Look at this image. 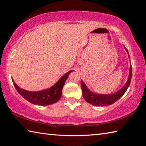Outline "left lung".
<instances>
[{"label": "left lung", "instance_id": "left-lung-1", "mask_svg": "<svg viewBox=\"0 0 146 146\" xmlns=\"http://www.w3.org/2000/svg\"><path fill=\"white\" fill-rule=\"evenodd\" d=\"M125 49L129 55L127 49L125 48ZM129 56V55H128ZM130 59V57H129ZM129 75L128 76V80L127 82L122 88H121L119 91L117 93L113 94H110V95H102V94H97L91 91L86 86L84 82L81 80V87L82 90V95L86 102L91 104L93 106H110L115 103L125 93V91L127 90L128 87L130 84L132 76V68L130 67L129 69Z\"/></svg>", "mask_w": 146, "mask_h": 146}]
</instances>
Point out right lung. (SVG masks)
I'll return each instance as SVG.
<instances>
[{
    "label": "right lung",
    "instance_id": "obj_1",
    "mask_svg": "<svg viewBox=\"0 0 146 146\" xmlns=\"http://www.w3.org/2000/svg\"><path fill=\"white\" fill-rule=\"evenodd\" d=\"M73 70L68 71L63 75L55 85L47 90L39 91H29L19 88L15 82H13V85L17 91L24 98L31 104L39 106H48L53 104L60 100L62 96V88L67 80L69 75Z\"/></svg>",
    "mask_w": 146,
    "mask_h": 146
}]
</instances>
